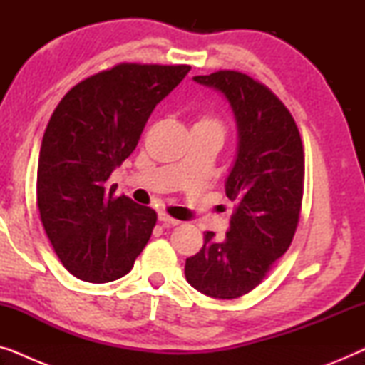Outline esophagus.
I'll return each mask as SVG.
<instances>
[{"label": "esophagus", "mask_w": 365, "mask_h": 365, "mask_svg": "<svg viewBox=\"0 0 365 365\" xmlns=\"http://www.w3.org/2000/svg\"><path fill=\"white\" fill-rule=\"evenodd\" d=\"M158 217H159V221H161L163 224H166V226H178V224H179L178 219L171 217V216H169V214H166V212H159Z\"/></svg>", "instance_id": "1"}]
</instances>
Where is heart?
I'll use <instances>...</instances> for the list:
<instances>
[{"instance_id":"obj_1","label":"heart","mask_w":365,"mask_h":365,"mask_svg":"<svg viewBox=\"0 0 365 365\" xmlns=\"http://www.w3.org/2000/svg\"><path fill=\"white\" fill-rule=\"evenodd\" d=\"M194 126H216V128H221V124H219V123L216 121V119L207 118V116H202V118L197 119Z\"/></svg>"}]
</instances>
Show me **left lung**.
Returning a JSON list of instances; mask_svg holds the SVG:
<instances>
[{"label":"left lung","instance_id":"obj_1","mask_svg":"<svg viewBox=\"0 0 365 365\" xmlns=\"http://www.w3.org/2000/svg\"><path fill=\"white\" fill-rule=\"evenodd\" d=\"M194 81L231 103L239 151L226 181L234 201L226 239L217 242L214 232H204L202 249L186 259L184 272L199 292L236 299L257 287L291 246L302 207V139L281 99L247 74L221 69Z\"/></svg>","mask_w":365,"mask_h":365}]
</instances>
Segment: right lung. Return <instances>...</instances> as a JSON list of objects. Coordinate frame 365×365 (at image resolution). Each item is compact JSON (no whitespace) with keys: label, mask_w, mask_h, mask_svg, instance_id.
I'll list each match as a JSON object with an SVG mask.
<instances>
[{"label":"right lung","mask_w":365,"mask_h":365,"mask_svg":"<svg viewBox=\"0 0 365 365\" xmlns=\"http://www.w3.org/2000/svg\"><path fill=\"white\" fill-rule=\"evenodd\" d=\"M187 64L119 63L64 94L44 131L36 204L44 232L74 277L103 284L126 276L156 226L151 207L108 189L138 146L156 104Z\"/></svg>","instance_id":"right-lung-1"}]
</instances>
